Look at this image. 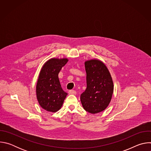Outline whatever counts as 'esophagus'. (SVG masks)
Returning a JSON list of instances; mask_svg holds the SVG:
<instances>
[{"label": "esophagus", "mask_w": 151, "mask_h": 151, "mask_svg": "<svg viewBox=\"0 0 151 151\" xmlns=\"http://www.w3.org/2000/svg\"><path fill=\"white\" fill-rule=\"evenodd\" d=\"M68 93H69V94H76V92L75 90H69Z\"/></svg>", "instance_id": "1"}]
</instances>
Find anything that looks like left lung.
<instances>
[{
	"mask_svg": "<svg viewBox=\"0 0 151 151\" xmlns=\"http://www.w3.org/2000/svg\"><path fill=\"white\" fill-rule=\"evenodd\" d=\"M87 73V88L80 99L83 109L95 114L102 112L108 106L114 92L111 75L105 64L98 60L85 62Z\"/></svg>",
	"mask_w": 151,
	"mask_h": 151,
	"instance_id": "1",
	"label": "left lung"
}]
</instances>
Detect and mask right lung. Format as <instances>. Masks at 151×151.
<instances>
[{"mask_svg": "<svg viewBox=\"0 0 151 151\" xmlns=\"http://www.w3.org/2000/svg\"><path fill=\"white\" fill-rule=\"evenodd\" d=\"M67 58H51L43 66L36 85V96L43 109L52 112L58 111L63 105L68 93L60 83L58 73L68 63Z\"/></svg>", "mask_w": 151, "mask_h": 151, "instance_id": "obj_1", "label": "right lung"}]
</instances>
